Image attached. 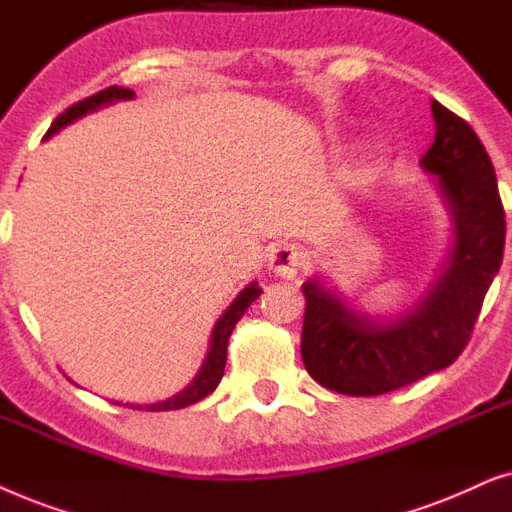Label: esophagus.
<instances>
[{"label":"esophagus","mask_w":512,"mask_h":512,"mask_svg":"<svg viewBox=\"0 0 512 512\" xmlns=\"http://www.w3.org/2000/svg\"><path fill=\"white\" fill-rule=\"evenodd\" d=\"M304 264V252L295 248V245H276L274 250H271V257H269V269L274 271L276 276L281 278H295L297 271L302 269Z\"/></svg>","instance_id":"1"}]
</instances>
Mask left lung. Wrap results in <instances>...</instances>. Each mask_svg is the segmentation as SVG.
I'll list each match as a JSON object with an SVG mask.
<instances>
[{
  "mask_svg": "<svg viewBox=\"0 0 512 512\" xmlns=\"http://www.w3.org/2000/svg\"><path fill=\"white\" fill-rule=\"evenodd\" d=\"M435 140L421 168L435 177L454 243L424 297L398 316H370L320 278L302 285V360L330 391L381 395L445 370L466 349L506 245L496 173L466 121L431 102Z\"/></svg>",
  "mask_w": 512,
  "mask_h": 512,
  "instance_id": "left-lung-1",
  "label": "left lung"
}]
</instances>
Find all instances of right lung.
Segmentation results:
<instances>
[{"mask_svg": "<svg viewBox=\"0 0 512 512\" xmlns=\"http://www.w3.org/2000/svg\"><path fill=\"white\" fill-rule=\"evenodd\" d=\"M135 93L131 88H119V86H109L105 91L91 95V98L77 102V105L67 107L60 117L53 121L49 133H46V138L53 133H58L60 128H65L67 124H72V121H77L84 117L88 112H95V109L105 107V105H112V102L117 100H133ZM262 295L260 290V283L252 281L250 285H245V288L238 292V297L231 302V306L227 311L222 313L220 320H217L215 327H213V335H210V349H208V356L203 360L199 374H196L192 384H187V388H182L180 393H175L173 398L168 400H161V403H152V405H133V403H126L128 407H133V410H147V412H168V410H182V407L187 405H194L199 403V400L206 398L208 393H213L217 384H220L222 374H224V365H227V344H229V337L231 332H234V327L241 316L245 313V309L255 302L257 297Z\"/></svg>", "mask_w": 512, "mask_h": 512, "instance_id": "right-lung-1", "label": "right lung"}]
</instances>
